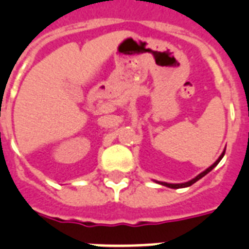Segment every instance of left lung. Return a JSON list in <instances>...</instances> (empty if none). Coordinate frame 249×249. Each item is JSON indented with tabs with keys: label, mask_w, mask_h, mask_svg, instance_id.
Masks as SVG:
<instances>
[{
	"label": "left lung",
	"mask_w": 249,
	"mask_h": 249,
	"mask_svg": "<svg viewBox=\"0 0 249 249\" xmlns=\"http://www.w3.org/2000/svg\"><path fill=\"white\" fill-rule=\"evenodd\" d=\"M224 154H225V150H224V151H223V154H221L220 157H219V159H217L216 161H215V163L213 164V165H211V166H209V168H207L206 170H203L202 173H200V174H198V176H197L196 178H194V179L188 180V182H186V183H176V184H174V183H165V182H158V183L163 184V186L169 187V188H183V187H190V186H192V184H194V183H196L197 180H198V179H201V178H202V177H205V176H206V174L209 173V172H211V170H213V168H215V166L217 165V164H219V161H220V160L223 159Z\"/></svg>",
	"instance_id": "obj_1"
}]
</instances>
